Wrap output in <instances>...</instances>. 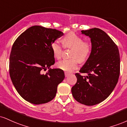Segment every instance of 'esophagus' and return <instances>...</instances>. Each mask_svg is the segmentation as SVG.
I'll return each instance as SVG.
<instances>
[{
    "label": "esophagus",
    "instance_id": "esophagus-1",
    "mask_svg": "<svg viewBox=\"0 0 127 127\" xmlns=\"http://www.w3.org/2000/svg\"><path fill=\"white\" fill-rule=\"evenodd\" d=\"M64 74H65V77H68V76H69L70 74V73H68V72H67V71H65V72H64Z\"/></svg>",
    "mask_w": 127,
    "mask_h": 127
}]
</instances>
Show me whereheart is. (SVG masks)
I'll return each instance as SVG.
<instances>
[{
  "label": "heart",
  "instance_id": "heart-1",
  "mask_svg": "<svg viewBox=\"0 0 127 127\" xmlns=\"http://www.w3.org/2000/svg\"><path fill=\"white\" fill-rule=\"evenodd\" d=\"M63 46L64 48H72L70 59H64L58 62L56 66L63 71L70 72L76 69L79 65V59L81 62L86 61L91 52V45L88 42H85L83 37L75 33L70 32L61 39ZM51 48L54 57L57 59L62 56L63 47L57 41L51 44Z\"/></svg>",
  "mask_w": 127,
  "mask_h": 127
}]
</instances>
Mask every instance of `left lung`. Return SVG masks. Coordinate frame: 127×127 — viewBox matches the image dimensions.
I'll use <instances>...</instances> for the list:
<instances>
[{
  "label": "left lung",
  "mask_w": 127,
  "mask_h": 127,
  "mask_svg": "<svg viewBox=\"0 0 127 127\" xmlns=\"http://www.w3.org/2000/svg\"><path fill=\"white\" fill-rule=\"evenodd\" d=\"M91 38L89 57L76 73L77 82L71 88L73 96L79 103L92 106L103 101L110 95L118 81L120 56L118 48L107 33L99 28L82 31ZM80 73H87L82 76Z\"/></svg>",
  "instance_id": "8db88e82"
}]
</instances>
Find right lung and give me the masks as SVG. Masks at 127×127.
<instances>
[{
	"instance_id": "right-lung-1",
	"label": "right lung",
	"mask_w": 127,
	"mask_h": 127,
	"mask_svg": "<svg viewBox=\"0 0 127 127\" xmlns=\"http://www.w3.org/2000/svg\"><path fill=\"white\" fill-rule=\"evenodd\" d=\"M63 33L56 29L33 26L16 38L12 47L9 74L21 96L30 103L42 104L56 96L57 86L64 79L63 70L50 68L55 63L51 44Z\"/></svg>"
}]
</instances>
